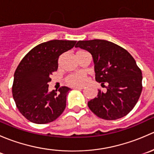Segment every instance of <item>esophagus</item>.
Returning <instances> with one entry per match:
<instances>
[{
  "label": "esophagus",
  "instance_id": "1",
  "mask_svg": "<svg viewBox=\"0 0 154 154\" xmlns=\"http://www.w3.org/2000/svg\"><path fill=\"white\" fill-rule=\"evenodd\" d=\"M84 88V86H81V87H74V89H78V90H81Z\"/></svg>",
  "mask_w": 154,
  "mask_h": 154
}]
</instances>
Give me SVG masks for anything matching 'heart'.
<instances>
[{"label": "heart", "instance_id": "heart-1", "mask_svg": "<svg viewBox=\"0 0 154 154\" xmlns=\"http://www.w3.org/2000/svg\"><path fill=\"white\" fill-rule=\"evenodd\" d=\"M85 52L79 51L77 53ZM86 82V76L83 72H76L69 74L66 78V83L71 87H80L83 86Z\"/></svg>", "mask_w": 154, "mask_h": 154}]
</instances>
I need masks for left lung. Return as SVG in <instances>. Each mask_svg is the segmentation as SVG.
Instances as JSON below:
<instances>
[{
  "instance_id": "1",
  "label": "left lung",
  "mask_w": 154,
  "mask_h": 154,
  "mask_svg": "<svg viewBox=\"0 0 154 154\" xmlns=\"http://www.w3.org/2000/svg\"><path fill=\"white\" fill-rule=\"evenodd\" d=\"M75 47L91 54L96 81L106 88L105 91L99 89L97 97L88 102L91 111L105 120L127 116L142 90V71L134 58L125 48L106 40L78 41Z\"/></svg>"
}]
</instances>
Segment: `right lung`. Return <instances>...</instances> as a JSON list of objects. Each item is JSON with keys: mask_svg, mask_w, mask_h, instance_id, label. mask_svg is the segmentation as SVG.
<instances>
[{"mask_svg": "<svg viewBox=\"0 0 154 154\" xmlns=\"http://www.w3.org/2000/svg\"><path fill=\"white\" fill-rule=\"evenodd\" d=\"M76 41L51 40L38 45L20 62L14 74L12 91L17 108L35 124L54 122L63 112L71 88L62 86L48 91L51 75L58 68L59 57L71 49Z\"/></svg>", "mask_w": 154, "mask_h": 154, "instance_id": "right-lung-1", "label": "right lung"}]
</instances>
